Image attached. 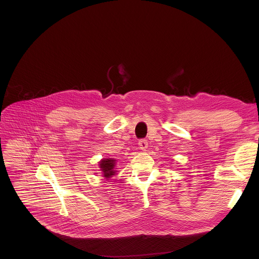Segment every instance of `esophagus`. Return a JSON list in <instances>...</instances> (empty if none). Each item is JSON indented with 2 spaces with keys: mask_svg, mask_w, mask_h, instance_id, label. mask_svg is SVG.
<instances>
[{
  "mask_svg": "<svg viewBox=\"0 0 259 259\" xmlns=\"http://www.w3.org/2000/svg\"><path fill=\"white\" fill-rule=\"evenodd\" d=\"M139 149L142 150V151H145L147 149V146H149V143H147V140L146 139H140L139 140Z\"/></svg>",
  "mask_w": 259,
  "mask_h": 259,
  "instance_id": "1",
  "label": "esophagus"
}]
</instances>
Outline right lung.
I'll list each match as a JSON object with an SVG mask.
<instances>
[{
    "instance_id": "obj_1",
    "label": "right lung",
    "mask_w": 259,
    "mask_h": 259,
    "mask_svg": "<svg viewBox=\"0 0 259 259\" xmlns=\"http://www.w3.org/2000/svg\"><path fill=\"white\" fill-rule=\"evenodd\" d=\"M100 168L104 175V177L109 178L112 175H115L114 167H115V160L114 159H104L100 162Z\"/></svg>"
}]
</instances>
